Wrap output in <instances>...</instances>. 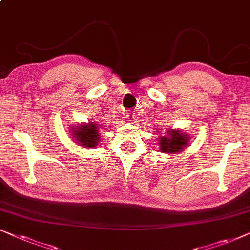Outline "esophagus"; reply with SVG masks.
I'll return each instance as SVG.
<instances>
[{
  "mask_svg": "<svg viewBox=\"0 0 250 250\" xmlns=\"http://www.w3.org/2000/svg\"><path fill=\"white\" fill-rule=\"evenodd\" d=\"M135 117H136V116L134 115V112H128V114L126 115V118H127V121L131 122V123L135 122Z\"/></svg>",
  "mask_w": 250,
  "mask_h": 250,
  "instance_id": "34e87169",
  "label": "esophagus"
}]
</instances>
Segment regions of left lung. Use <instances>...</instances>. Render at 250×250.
Returning a JSON list of instances; mask_svg holds the SVG:
<instances>
[{"instance_id":"1","label":"left lung","mask_w":250,"mask_h":250,"mask_svg":"<svg viewBox=\"0 0 250 250\" xmlns=\"http://www.w3.org/2000/svg\"><path fill=\"white\" fill-rule=\"evenodd\" d=\"M160 133V131H159ZM159 150L164 153H169V155H177L186 149L189 145L190 138L186 134L182 129H167L165 135H159L158 138Z\"/></svg>"}]
</instances>
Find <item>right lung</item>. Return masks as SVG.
Returning a JSON list of instances; mask_svg holds the SVG:
<instances>
[{
	"mask_svg": "<svg viewBox=\"0 0 250 250\" xmlns=\"http://www.w3.org/2000/svg\"><path fill=\"white\" fill-rule=\"evenodd\" d=\"M99 129H100V125L97 124L95 122L81 123V124H77L76 126H71L70 138L78 146L88 149H94L97 148L99 142H100Z\"/></svg>",
	"mask_w": 250,
	"mask_h": 250,
	"instance_id": "add662e5",
	"label": "right lung"
}]
</instances>
